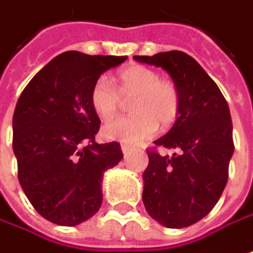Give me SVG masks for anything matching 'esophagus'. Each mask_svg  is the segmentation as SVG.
Returning <instances> with one entry per match:
<instances>
[{
    "label": "esophagus",
    "mask_w": 253,
    "mask_h": 253,
    "mask_svg": "<svg viewBox=\"0 0 253 253\" xmlns=\"http://www.w3.org/2000/svg\"><path fill=\"white\" fill-rule=\"evenodd\" d=\"M132 151V148L130 146V145H126V144H122V152L125 153V155H127V153H130V152Z\"/></svg>",
    "instance_id": "obj_1"
}]
</instances>
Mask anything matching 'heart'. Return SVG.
<instances>
[{
  "label": "heart",
  "instance_id": "1",
  "mask_svg": "<svg viewBox=\"0 0 253 253\" xmlns=\"http://www.w3.org/2000/svg\"><path fill=\"white\" fill-rule=\"evenodd\" d=\"M130 102L131 116L116 118L102 127L104 137L123 144H139L159 128L174 125L181 111V91L172 79L145 65H130L116 75V87L109 79H97L90 102L97 116L108 121L119 112L123 100Z\"/></svg>",
  "mask_w": 253,
  "mask_h": 253
}]
</instances>
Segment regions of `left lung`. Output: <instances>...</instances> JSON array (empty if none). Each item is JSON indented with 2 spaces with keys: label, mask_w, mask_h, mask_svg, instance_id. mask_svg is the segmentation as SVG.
I'll return each instance as SVG.
<instances>
[{
  "label": "left lung",
  "mask_w": 253,
  "mask_h": 253,
  "mask_svg": "<svg viewBox=\"0 0 253 253\" xmlns=\"http://www.w3.org/2000/svg\"><path fill=\"white\" fill-rule=\"evenodd\" d=\"M134 59L164 68L181 91L175 125L155 141L178 153L162 157L156 146L146 151L144 206L166 227H188L211 212L226 186L234 152L230 109L218 84L186 53L171 50Z\"/></svg>",
  "instance_id": "left-lung-1"
}]
</instances>
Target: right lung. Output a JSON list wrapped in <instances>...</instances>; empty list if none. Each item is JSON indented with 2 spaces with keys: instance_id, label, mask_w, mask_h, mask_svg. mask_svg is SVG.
<instances>
[{
  "instance_id": "add662e5",
  "label": "right lung",
  "mask_w": 253,
  "mask_h": 253,
  "mask_svg": "<svg viewBox=\"0 0 253 253\" xmlns=\"http://www.w3.org/2000/svg\"><path fill=\"white\" fill-rule=\"evenodd\" d=\"M126 56L64 52L24 87L13 114L17 178L41 216L60 226L91 218L102 203L104 171L123 157L119 142L97 144L91 87Z\"/></svg>"
}]
</instances>
